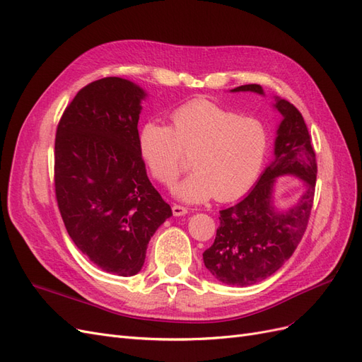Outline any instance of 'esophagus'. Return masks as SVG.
Listing matches in <instances>:
<instances>
[{
	"label": "esophagus",
	"mask_w": 362,
	"mask_h": 362,
	"mask_svg": "<svg viewBox=\"0 0 362 362\" xmlns=\"http://www.w3.org/2000/svg\"><path fill=\"white\" fill-rule=\"evenodd\" d=\"M172 213H173V216H184V214L189 213V208H185V206L178 205V204H173L172 205Z\"/></svg>",
	"instance_id": "34e87169"
}]
</instances>
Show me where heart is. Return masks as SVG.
I'll return each instance as SVG.
<instances>
[{
	"mask_svg": "<svg viewBox=\"0 0 362 362\" xmlns=\"http://www.w3.org/2000/svg\"><path fill=\"white\" fill-rule=\"evenodd\" d=\"M172 127L148 122L140 128L139 152L164 187L187 169L193 173L178 187V198L202 202L211 196L226 202L242 196L259 177L269 152V131L261 120L243 117L208 100H194L170 116Z\"/></svg>",
	"mask_w": 362,
	"mask_h": 362,
	"instance_id": "b5f03b06",
	"label": "heart"
}]
</instances>
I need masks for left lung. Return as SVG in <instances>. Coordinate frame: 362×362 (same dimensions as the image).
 Returning a JSON list of instances; mask_svg holds the SVG:
<instances>
[{
    "label": "left lung",
    "mask_w": 362,
    "mask_h": 362,
    "mask_svg": "<svg viewBox=\"0 0 362 362\" xmlns=\"http://www.w3.org/2000/svg\"><path fill=\"white\" fill-rule=\"evenodd\" d=\"M233 92L262 95L259 84L238 86ZM275 101L282 115L275 160L243 201L218 211L214 243L202 254L205 267L228 286L247 287L273 275L293 255L308 226L317 177L311 136L298 108L281 98ZM281 174H294L305 182L303 198L286 212L272 205V185Z\"/></svg>",
    "instance_id": "obj_1"
}]
</instances>
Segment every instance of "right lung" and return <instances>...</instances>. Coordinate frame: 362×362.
Segmentation results:
<instances>
[{"instance_id": "1", "label": "right lung", "mask_w": 362, "mask_h": 362, "mask_svg": "<svg viewBox=\"0 0 362 362\" xmlns=\"http://www.w3.org/2000/svg\"><path fill=\"white\" fill-rule=\"evenodd\" d=\"M146 93L119 76L96 80L64 108L54 148V187L75 246L100 269L133 276L170 205L151 184L139 152Z\"/></svg>"}]
</instances>
